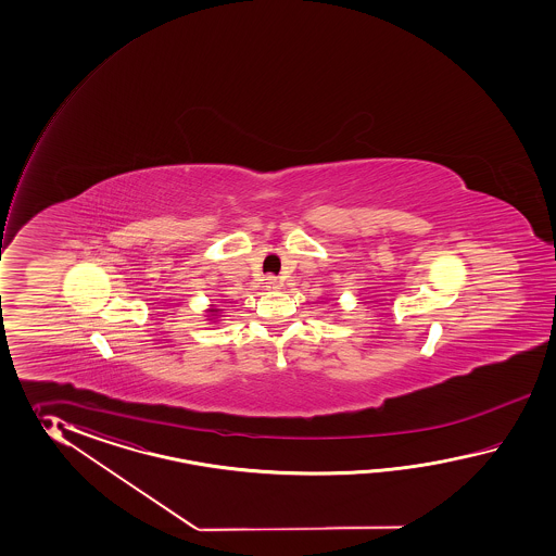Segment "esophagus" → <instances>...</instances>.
Returning <instances> with one entry per match:
<instances>
[{"label":"esophagus","mask_w":556,"mask_h":556,"mask_svg":"<svg viewBox=\"0 0 556 556\" xmlns=\"http://www.w3.org/2000/svg\"><path fill=\"white\" fill-rule=\"evenodd\" d=\"M264 283H266V288H270V290H274V288H278V286H280V282H278V278H276V276H266V278H264Z\"/></svg>","instance_id":"esophagus-1"}]
</instances>
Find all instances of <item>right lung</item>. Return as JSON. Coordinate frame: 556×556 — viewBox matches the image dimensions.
<instances>
[{
    "instance_id": "add662e5",
    "label": "right lung",
    "mask_w": 556,
    "mask_h": 556,
    "mask_svg": "<svg viewBox=\"0 0 556 556\" xmlns=\"http://www.w3.org/2000/svg\"><path fill=\"white\" fill-rule=\"evenodd\" d=\"M211 312H213V314H211V316H216V314H214V312H218V309H216V307H213V309H211Z\"/></svg>"
}]
</instances>
